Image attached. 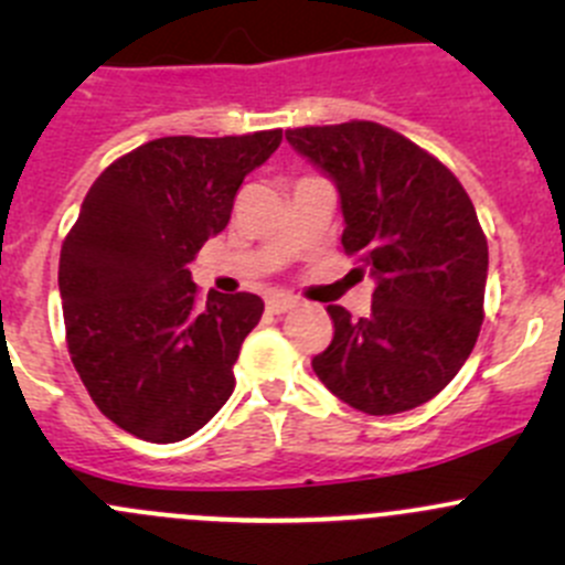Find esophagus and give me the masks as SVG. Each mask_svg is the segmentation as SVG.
Here are the masks:
<instances>
[{"instance_id": "esophagus-1", "label": "esophagus", "mask_w": 565, "mask_h": 565, "mask_svg": "<svg viewBox=\"0 0 565 565\" xmlns=\"http://www.w3.org/2000/svg\"><path fill=\"white\" fill-rule=\"evenodd\" d=\"M295 306H298V300L292 295H270L267 298V311H273V315H284V311L295 309Z\"/></svg>"}]
</instances>
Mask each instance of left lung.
Wrapping results in <instances>:
<instances>
[{"instance_id": "1", "label": "left lung", "mask_w": 565, "mask_h": 565, "mask_svg": "<svg viewBox=\"0 0 565 565\" xmlns=\"http://www.w3.org/2000/svg\"><path fill=\"white\" fill-rule=\"evenodd\" d=\"M339 188L344 235L377 281L372 315L328 306L333 341L311 361L333 396L369 415L420 407L446 388L483 322L489 248L448 167L369 119L287 130Z\"/></svg>"}]
</instances>
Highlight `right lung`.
Returning <instances> with one entry per match:
<instances>
[{"instance_id": "right-lung-1", "label": "right lung", "mask_w": 565, "mask_h": 565, "mask_svg": "<svg viewBox=\"0 0 565 565\" xmlns=\"http://www.w3.org/2000/svg\"><path fill=\"white\" fill-rule=\"evenodd\" d=\"M281 130L163 136L117 158L89 188L60 254L67 352L100 413L139 440L177 443L235 391L259 295L210 289L188 262L226 230L237 188Z\"/></svg>"}]
</instances>
